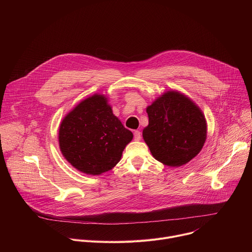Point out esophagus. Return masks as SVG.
<instances>
[{
  "label": "esophagus",
  "mask_w": 252,
  "mask_h": 252,
  "mask_svg": "<svg viewBox=\"0 0 252 252\" xmlns=\"http://www.w3.org/2000/svg\"><path fill=\"white\" fill-rule=\"evenodd\" d=\"M133 137L135 140H139L141 138V132L139 130H134L133 132Z\"/></svg>",
  "instance_id": "obj_1"
}]
</instances>
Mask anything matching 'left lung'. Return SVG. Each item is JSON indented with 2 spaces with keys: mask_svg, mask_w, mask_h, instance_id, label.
<instances>
[{
  "mask_svg": "<svg viewBox=\"0 0 252 252\" xmlns=\"http://www.w3.org/2000/svg\"><path fill=\"white\" fill-rule=\"evenodd\" d=\"M149 126L142 136L154 158L165 165L181 166L192 159L206 138V121L189 97L167 92L148 106Z\"/></svg>",
  "mask_w": 252,
  "mask_h": 252,
  "instance_id": "1",
  "label": "left lung"
}]
</instances>
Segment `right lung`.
I'll return each instance as SVG.
<instances>
[{
	"instance_id": "1",
	"label": "right lung",
	"mask_w": 252,
	"mask_h": 252,
	"mask_svg": "<svg viewBox=\"0 0 252 252\" xmlns=\"http://www.w3.org/2000/svg\"><path fill=\"white\" fill-rule=\"evenodd\" d=\"M132 132L113 114L101 94H94L71 111L60 126V149L65 159L88 174L112 169L120 160Z\"/></svg>"
}]
</instances>
